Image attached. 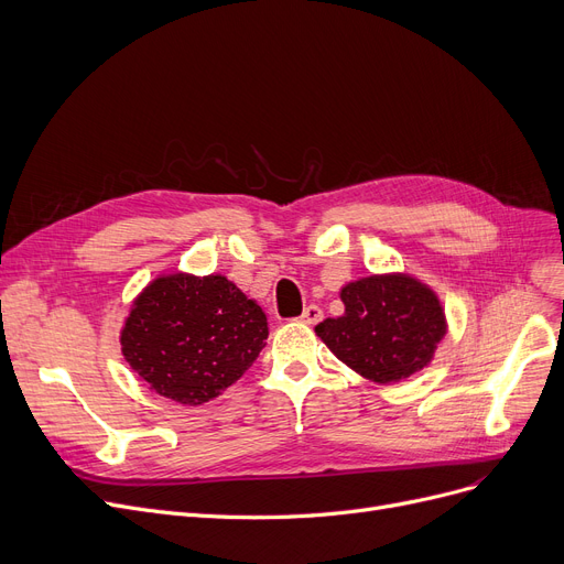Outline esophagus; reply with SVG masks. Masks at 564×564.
I'll list each match as a JSON object with an SVG mask.
<instances>
[{"instance_id": "1", "label": "esophagus", "mask_w": 564, "mask_h": 564, "mask_svg": "<svg viewBox=\"0 0 564 564\" xmlns=\"http://www.w3.org/2000/svg\"><path fill=\"white\" fill-rule=\"evenodd\" d=\"M321 318H324V312H321V307H318V305H310V307H305V312L301 314V324H305V326H316Z\"/></svg>"}]
</instances>
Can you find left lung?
I'll return each instance as SVG.
<instances>
[{
	"instance_id": "obj_1",
	"label": "left lung",
	"mask_w": 564,
	"mask_h": 564,
	"mask_svg": "<svg viewBox=\"0 0 564 564\" xmlns=\"http://www.w3.org/2000/svg\"><path fill=\"white\" fill-rule=\"evenodd\" d=\"M344 314L314 330L330 351L373 383L409 379L445 337L436 293L409 275H369L341 289Z\"/></svg>"
}]
</instances>
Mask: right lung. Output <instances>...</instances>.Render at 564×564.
I'll list each match as a JSON object with an SVG mask.
<instances>
[{"label": "right lung", "mask_w": 564, "mask_h": 564, "mask_svg": "<svg viewBox=\"0 0 564 564\" xmlns=\"http://www.w3.org/2000/svg\"><path fill=\"white\" fill-rule=\"evenodd\" d=\"M265 337L263 310L234 282L176 273L140 293L121 351L158 394L199 406L243 377Z\"/></svg>", "instance_id": "obj_1"}]
</instances>
